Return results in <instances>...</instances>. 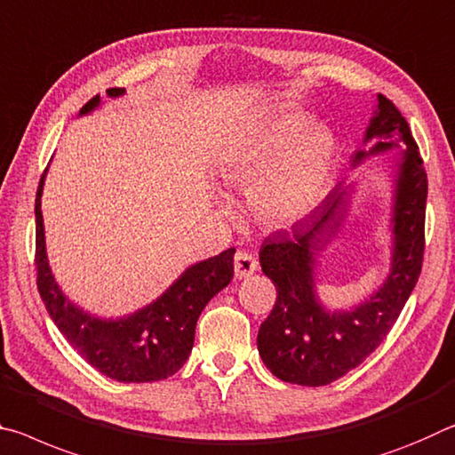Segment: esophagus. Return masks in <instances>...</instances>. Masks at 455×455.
Returning <instances> with one entry per match:
<instances>
[{"instance_id": "1", "label": "esophagus", "mask_w": 455, "mask_h": 455, "mask_svg": "<svg viewBox=\"0 0 455 455\" xmlns=\"http://www.w3.org/2000/svg\"><path fill=\"white\" fill-rule=\"evenodd\" d=\"M258 270V259L248 250H237L234 254L235 278H248Z\"/></svg>"}]
</instances>
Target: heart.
<instances>
[{"label":"heart","mask_w":455,"mask_h":455,"mask_svg":"<svg viewBox=\"0 0 455 455\" xmlns=\"http://www.w3.org/2000/svg\"><path fill=\"white\" fill-rule=\"evenodd\" d=\"M337 157V143L324 126L307 124L294 113L259 121L220 169L226 185H247L256 218L267 226L302 220L320 197Z\"/></svg>","instance_id":"1"}]
</instances>
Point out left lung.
<instances>
[{"label":"left lung","instance_id":"left-lung-1","mask_svg":"<svg viewBox=\"0 0 455 455\" xmlns=\"http://www.w3.org/2000/svg\"><path fill=\"white\" fill-rule=\"evenodd\" d=\"M367 129L379 139L371 153L405 145L393 207V264L385 284L361 307L326 312L315 294L316 251L331 242L345 218L348 188L337 185L307 218L267 235L259 250L262 272L276 286V302L258 331V351L272 375L286 383L320 387L337 381L381 345L403 310L421 274L426 250L427 175L411 129L383 94ZM369 153L356 151L353 165Z\"/></svg>","mask_w":455,"mask_h":455}]
</instances>
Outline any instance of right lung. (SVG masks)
<instances>
[{
	"mask_svg": "<svg viewBox=\"0 0 455 455\" xmlns=\"http://www.w3.org/2000/svg\"><path fill=\"white\" fill-rule=\"evenodd\" d=\"M108 96L123 94V88H108ZM100 102L88 100L84 115ZM42 173L36 193V270L38 292L66 340L102 375L123 383H151L175 375L193 348L196 324L205 304L234 278V248L205 262L188 267L183 276L159 300L121 320H100L74 307L60 292L52 276L42 223Z\"/></svg>",
	"mask_w": 455,
	"mask_h": 455,
	"instance_id": "add662e5",
	"label": "right lung"
}]
</instances>
